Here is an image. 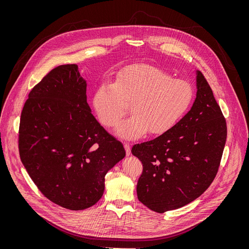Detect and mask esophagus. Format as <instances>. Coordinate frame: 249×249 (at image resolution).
Returning a JSON list of instances; mask_svg holds the SVG:
<instances>
[{"label":"esophagus","instance_id":"34e87169","mask_svg":"<svg viewBox=\"0 0 249 249\" xmlns=\"http://www.w3.org/2000/svg\"><path fill=\"white\" fill-rule=\"evenodd\" d=\"M124 147H125V150H126V155L127 156H130V144L128 142H125L124 143Z\"/></svg>","mask_w":249,"mask_h":249}]
</instances>
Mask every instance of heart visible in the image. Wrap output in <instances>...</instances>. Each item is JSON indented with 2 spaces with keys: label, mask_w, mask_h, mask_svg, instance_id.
Wrapping results in <instances>:
<instances>
[{
  "label": "heart",
  "mask_w": 249,
  "mask_h": 249,
  "mask_svg": "<svg viewBox=\"0 0 249 249\" xmlns=\"http://www.w3.org/2000/svg\"><path fill=\"white\" fill-rule=\"evenodd\" d=\"M194 90L189 82L149 65H138L120 71L115 83L101 85L93 106L100 121L116 126L130 110L133 116L122 121L119 136L136 139L146 131L158 135L172 129L189 110Z\"/></svg>",
  "instance_id": "obj_1"
}]
</instances>
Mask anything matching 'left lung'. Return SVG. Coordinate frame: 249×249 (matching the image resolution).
I'll return each instance as SVG.
<instances>
[{
    "mask_svg": "<svg viewBox=\"0 0 249 249\" xmlns=\"http://www.w3.org/2000/svg\"><path fill=\"white\" fill-rule=\"evenodd\" d=\"M226 138L225 118L198 71L196 99L188 114L157 138L131 148L142 164L139 201L161 213L200 197L217 174Z\"/></svg>",
    "mask_w": 249,
    "mask_h": 249,
    "instance_id": "8db88e82",
    "label": "left lung"
}]
</instances>
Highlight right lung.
Instances as JSON below:
<instances>
[{"mask_svg":"<svg viewBox=\"0 0 249 249\" xmlns=\"http://www.w3.org/2000/svg\"><path fill=\"white\" fill-rule=\"evenodd\" d=\"M76 64L59 65L36 85L18 130L20 160L38 190L69 210L99 201L107 172L121 160V142L96 120Z\"/></svg>","mask_w":249,"mask_h":249,"instance_id":"add662e5","label":"right lung"}]
</instances>
